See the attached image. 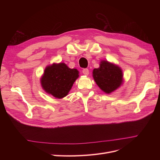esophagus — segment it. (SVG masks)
Wrapping results in <instances>:
<instances>
[{"mask_svg": "<svg viewBox=\"0 0 160 160\" xmlns=\"http://www.w3.org/2000/svg\"><path fill=\"white\" fill-rule=\"evenodd\" d=\"M83 73L85 75H89V69H83Z\"/></svg>", "mask_w": 160, "mask_h": 160, "instance_id": "obj_1", "label": "esophagus"}]
</instances>
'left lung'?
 <instances>
[{
	"mask_svg": "<svg viewBox=\"0 0 160 160\" xmlns=\"http://www.w3.org/2000/svg\"><path fill=\"white\" fill-rule=\"evenodd\" d=\"M93 77L99 88L108 94L119 88L123 83L122 69L107 61H101L99 68L93 69Z\"/></svg>",
	"mask_w": 160,
	"mask_h": 160,
	"instance_id": "left-lung-1",
	"label": "left lung"
}]
</instances>
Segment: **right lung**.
Returning <instances> with one entry per match:
<instances>
[{
  "instance_id": "obj_1",
  "label": "right lung",
  "mask_w": 160,
  "mask_h": 160,
  "mask_svg": "<svg viewBox=\"0 0 160 160\" xmlns=\"http://www.w3.org/2000/svg\"><path fill=\"white\" fill-rule=\"evenodd\" d=\"M79 77V71L70 69L64 62L53 63L47 66L41 79L42 89L55 98L67 96L75 80Z\"/></svg>"
}]
</instances>
